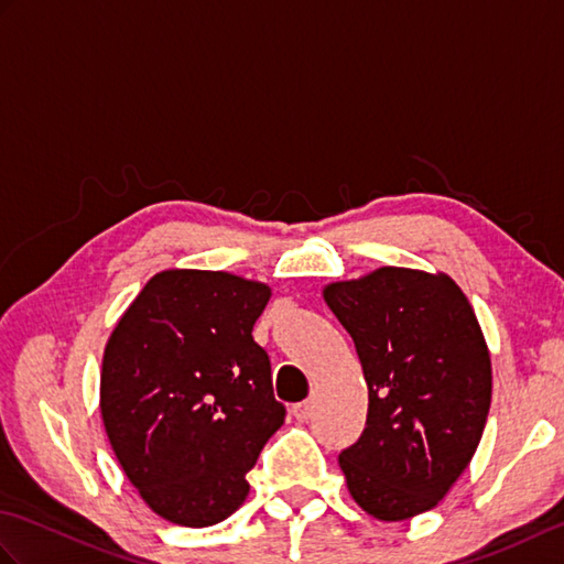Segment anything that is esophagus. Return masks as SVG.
<instances>
[{
    "mask_svg": "<svg viewBox=\"0 0 564 564\" xmlns=\"http://www.w3.org/2000/svg\"><path fill=\"white\" fill-rule=\"evenodd\" d=\"M313 412H315V406H313V402H310V400L297 402V404L293 406V416L297 419V422H307V419L313 416Z\"/></svg>",
    "mask_w": 564,
    "mask_h": 564,
    "instance_id": "obj_1",
    "label": "esophagus"
}]
</instances>
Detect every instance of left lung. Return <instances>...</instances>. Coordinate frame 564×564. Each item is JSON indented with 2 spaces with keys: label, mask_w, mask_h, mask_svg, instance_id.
<instances>
[{
  "label": "left lung",
  "mask_w": 564,
  "mask_h": 564,
  "mask_svg": "<svg viewBox=\"0 0 564 564\" xmlns=\"http://www.w3.org/2000/svg\"><path fill=\"white\" fill-rule=\"evenodd\" d=\"M368 386L366 429L339 453L368 517L406 521L434 509L470 465L492 402L480 322L448 273L382 267L325 285Z\"/></svg>",
  "instance_id": "8db88e82"
}]
</instances>
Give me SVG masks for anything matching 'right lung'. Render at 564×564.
<instances>
[{
  "mask_svg": "<svg viewBox=\"0 0 564 564\" xmlns=\"http://www.w3.org/2000/svg\"><path fill=\"white\" fill-rule=\"evenodd\" d=\"M271 289L227 271L154 273L104 349L106 436L142 501L206 529L245 505L247 473L281 429L267 351L251 337Z\"/></svg>",
  "mask_w": 564,
  "mask_h": 564,
  "instance_id": "obj_1",
  "label": "right lung"
}]
</instances>
